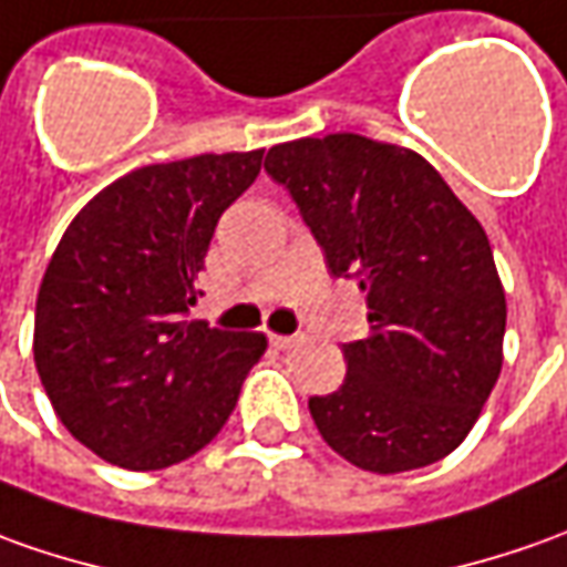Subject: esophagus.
Masks as SVG:
<instances>
[{
	"label": "esophagus",
	"mask_w": 567,
	"mask_h": 567,
	"mask_svg": "<svg viewBox=\"0 0 567 567\" xmlns=\"http://www.w3.org/2000/svg\"><path fill=\"white\" fill-rule=\"evenodd\" d=\"M298 341H300L298 334H276V332H269V344H272V348H279V350L295 348Z\"/></svg>",
	"instance_id": "obj_1"
}]
</instances>
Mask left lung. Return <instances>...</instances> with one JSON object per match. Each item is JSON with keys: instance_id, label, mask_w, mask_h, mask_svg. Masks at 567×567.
Wrapping results in <instances>:
<instances>
[{"instance_id": "1", "label": "left lung", "mask_w": 567, "mask_h": 567, "mask_svg": "<svg viewBox=\"0 0 567 567\" xmlns=\"http://www.w3.org/2000/svg\"><path fill=\"white\" fill-rule=\"evenodd\" d=\"M264 167L298 202L332 276H357L369 307V334L344 344V384L310 396L322 441L375 475L450 456L503 369L506 291L484 226L394 142L295 138Z\"/></svg>"}]
</instances>
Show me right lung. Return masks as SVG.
I'll return each mask as SVG.
<instances>
[{
    "instance_id": "obj_1",
    "label": "right lung",
    "mask_w": 567,
    "mask_h": 567,
    "mask_svg": "<svg viewBox=\"0 0 567 567\" xmlns=\"http://www.w3.org/2000/svg\"><path fill=\"white\" fill-rule=\"evenodd\" d=\"M260 164L264 148L138 167L61 235L40 282L33 360L58 419L99 460L171 468L233 415L267 334L186 316L217 219Z\"/></svg>"
}]
</instances>
